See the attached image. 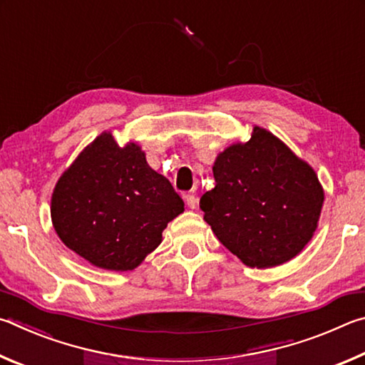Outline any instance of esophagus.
I'll use <instances>...</instances> for the list:
<instances>
[{"label":"esophagus","mask_w":365,"mask_h":365,"mask_svg":"<svg viewBox=\"0 0 365 365\" xmlns=\"http://www.w3.org/2000/svg\"><path fill=\"white\" fill-rule=\"evenodd\" d=\"M184 200H186L189 208H195L197 202H199V199H197L195 194H186V195H184Z\"/></svg>","instance_id":"1"}]
</instances>
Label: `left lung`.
<instances>
[{
	"label": "left lung",
	"instance_id": "obj_1",
	"mask_svg": "<svg viewBox=\"0 0 365 365\" xmlns=\"http://www.w3.org/2000/svg\"><path fill=\"white\" fill-rule=\"evenodd\" d=\"M215 189L200 208L216 237L250 267H272L303 250L314 234L324 192L314 170L282 140L253 128L247 144L220 153Z\"/></svg>",
	"mask_w": 365,
	"mask_h": 365
}]
</instances>
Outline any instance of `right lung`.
<instances>
[{"instance_id":"obj_1","label":"right lung","mask_w":365,"mask_h":365,"mask_svg":"<svg viewBox=\"0 0 365 365\" xmlns=\"http://www.w3.org/2000/svg\"><path fill=\"white\" fill-rule=\"evenodd\" d=\"M184 202L136 144L101 134L57 181L51 218L70 250L94 266L131 271L162 242Z\"/></svg>"}]
</instances>
